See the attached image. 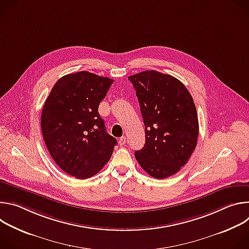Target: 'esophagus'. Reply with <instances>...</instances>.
Listing matches in <instances>:
<instances>
[{
    "mask_svg": "<svg viewBox=\"0 0 249 249\" xmlns=\"http://www.w3.org/2000/svg\"><path fill=\"white\" fill-rule=\"evenodd\" d=\"M119 146H124L126 144V137H121L118 141Z\"/></svg>",
    "mask_w": 249,
    "mask_h": 249,
    "instance_id": "esophagus-1",
    "label": "esophagus"
}]
</instances>
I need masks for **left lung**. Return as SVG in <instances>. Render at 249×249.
Instances as JSON below:
<instances>
[{
  "instance_id": "obj_1",
  "label": "left lung",
  "mask_w": 249,
  "mask_h": 249,
  "mask_svg": "<svg viewBox=\"0 0 249 249\" xmlns=\"http://www.w3.org/2000/svg\"><path fill=\"white\" fill-rule=\"evenodd\" d=\"M128 79L146 127L145 146L135 158L152 177L166 178L180 170L196 148L199 124L193 98L179 80L154 70Z\"/></svg>"
}]
</instances>
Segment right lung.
Masks as SVG:
<instances>
[{"instance_id": "1", "label": "right lung", "mask_w": 249, "mask_h": 249, "mask_svg": "<svg viewBox=\"0 0 249 249\" xmlns=\"http://www.w3.org/2000/svg\"><path fill=\"white\" fill-rule=\"evenodd\" d=\"M112 83L87 71L69 74L57 81L44 103L45 145L57 165L76 178L87 179L100 171L117 144L98 113Z\"/></svg>"}]
</instances>
